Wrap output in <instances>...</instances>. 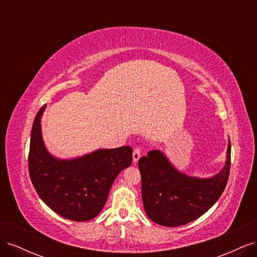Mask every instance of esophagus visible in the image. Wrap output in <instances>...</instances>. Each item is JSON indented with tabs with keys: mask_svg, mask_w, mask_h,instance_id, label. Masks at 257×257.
I'll return each mask as SVG.
<instances>
[{
	"mask_svg": "<svg viewBox=\"0 0 257 257\" xmlns=\"http://www.w3.org/2000/svg\"><path fill=\"white\" fill-rule=\"evenodd\" d=\"M141 157H142V150L139 149V148H135L133 151V162L137 163L138 160L141 159Z\"/></svg>",
	"mask_w": 257,
	"mask_h": 257,
	"instance_id": "34e87169",
	"label": "esophagus"
}]
</instances>
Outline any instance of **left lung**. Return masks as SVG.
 Returning a JSON list of instances; mask_svg holds the SVG:
<instances>
[{"label": "left lung", "mask_w": 257, "mask_h": 257, "mask_svg": "<svg viewBox=\"0 0 257 257\" xmlns=\"http://www.w3.org/2000/svg\"><path fill=\"white\" fill-rule=\"evenodd\" d=\"M138 168L144 208L149 219L163 226H181L206 213L222 195L229 176L230 141L225 165L212 177L188 176L160 150L149 151L139 159Z\"/></svg>", "instance_id": "8db88e82"}]
</instances>
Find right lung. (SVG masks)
Masks as SVG:
<instances>
[{
  "instance_id": "add662e5",
  "label": "right lung",
  "mask_w": 257,
  "mask_h": 257,
  "mask_svg": "<svg viewBox=\"0 0 257 257\" xmlns=\"http://www.w3.org/2000/svg\"><path fill=\"white\" fill-rule=\"evenodd\" d=\"M44 105L38 110L29 152L30 178L38 196L54 212L76 222L95 217L105 206L115 178L132 164L131 147L97 149L82 157L58 159L42 135Z\"/></svg>"
}]
</instances>
